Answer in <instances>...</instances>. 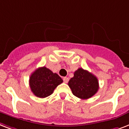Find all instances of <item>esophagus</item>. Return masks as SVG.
I'll list each match as a JSON object with an SVG mask.
<instances>
[{"mask_svg": "<svg viewBox=\"0 0 129 129\" xmlns=\"http://www.w3.org/2000/svg\"><path fill=\"white\" fill-rule=\"evenodd\" d=\"M63 81L64 83H67L68 81H69V78H68V77H63Z\"/></svg>", "mask_w": 129, "mask_h": 129, "instance_id": "esophagus-1", "label": "esophagus"}]
</instances>
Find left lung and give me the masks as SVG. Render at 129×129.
<instances>
[{"label":"left lung","instance_id":"left-lung-1","mask_svg":"<svg viewBox=\"0 0 129 129\" xmlns=\"http://www.w3.org/2000/svg\"><path fill=\"white\" fill-rule=\"evenodd\" d=\"M68 85L74 95L83 100L91 98L99 89L96 77L82 68L74 73V77L70 79Z\"/></svg>","mask_w":129,"mask_h":129}]
</instances>
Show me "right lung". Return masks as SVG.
<instances>
[{
    "label": "right lung",
    "instance_id": "right-lung-1",
    "mask_svg": "<svg viewBox=\"0 0 129 129\" xmlns=\"http://www.w3.org/2000/svg\"><path fill=\"white\" fill-rule=\"evenodd\" d=\"M58 74L54 73L46 67L36 69L29 77L31 90L36 96L44 98L50 95L54 89L62 83Z\"/></svg>",
    "mask_w": 129,
    "mask_h": 129
}]
</instances>
